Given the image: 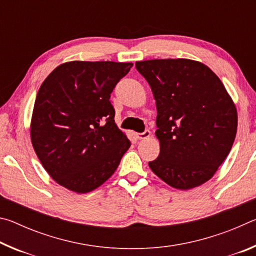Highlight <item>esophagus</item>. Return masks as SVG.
<instances>
[{"mask_svg":"<svg viewBox=\"0 0 256 256\" xmlns=\"http://www.w3.org/2000/svg\"><path fill=\"white\" fill-rule=\"evenodd\" d=\"M136 138H138V140H146V138H150V131H144V133H138L136 134Z\"/></svg>","mask_w":256,"mask_h":256,"instance_id":"1","label":"esophagus"}]
</instances>
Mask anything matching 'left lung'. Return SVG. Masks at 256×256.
<instances>
[{
    "mask_svg": "<svg viewBox=\"0 0 256 256\" xmlns=\"http://www.w3.org/2000/svg\"><path fill=\"white\" fill-rule=\"evenodd\" d=\"M148 81L157 107L160 154L150 170L177 190L209 180L230 152L237 110L222 80L209 66L188 58L136 63Z\"/></svg>",
    "mask_w": 256,
    "mask_h": 256,
    "instance_id": "left-lung-1",
    "label": "left lung"
}]
</instances>
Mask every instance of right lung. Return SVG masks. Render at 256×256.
<instances>
[{"mask_svg": "<svg viewBox=\"0 0 256 256\" xmlns=\"http://www.w3.org/2000/svg\"><path fill=\"white\" fill-rule=\"evenodd\" d=\"M132 63L71 60L42 82L34 100L30 138L56 183L84 194L102 185L128 150L110 102Z\"/></svg>", "mask_w": 256, "mask_h": 256, "instance_id": "1", "label": "right lung"}]
</instances>
